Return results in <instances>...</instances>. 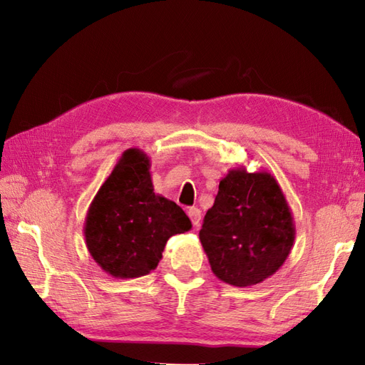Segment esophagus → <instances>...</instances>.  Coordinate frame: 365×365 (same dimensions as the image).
I'll return each instance as SVG.
<instances>
[{
    "label": "esophagus",
    "mask_w": 365,
    "mask_h": 365,
    "mask_svg": "<svg viewBox=\"0 0 365 365\" xmlns=\"http://www.w3.org/2000/svg\"><path fill=\"white\" fill-rule=\"evenodd\" d=\"M188 216H190V220H191V222H192V226H195V227H199L200 218H202V213H200L199 208H196V207H191L190 210H188Z\"/></svg>",
    "instance_id": "1"
}]
</instances>
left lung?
Here are the masks:
<instances>
[{"mask_svg":"<svg viewBox=\"0 0 365 365\" xmlns=\"http://www.w3.org/2000/svg\"><path fill=\"white\" fill-rule=\"evenodd\" d=\"M199 238L220 281L250 287L273 276L294 242L292 210L274 175L247 173L243 166L230 169Z\"/></svg>","mask_w":365,"mask_h":365,"instance_id":"1","label":"left lung"}]
</instances>
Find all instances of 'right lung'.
Returning <instances> with one entry per match:
<instances>
[{"label":"right lung","mask_w":365,"mask_h":365,"mask_svg":"<svg viewBox=\"0 0 365 365\" xmlns=\"http://www.w3.org/2000/svg\"><path fill=\"white\" fill-rule=\"evenodd\" d=\"M190 229L191 221L182 208L153 192L150 160L139 149L122 153L84 220L89 254L105 273L118 279L149 274L168 240Z\"/></svg>","instance_id":"1"}]
</instances>
